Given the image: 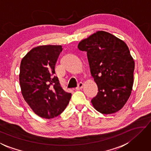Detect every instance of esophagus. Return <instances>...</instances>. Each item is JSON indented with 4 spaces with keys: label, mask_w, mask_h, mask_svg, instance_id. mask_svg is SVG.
<instances>
[{
    "label": "esophagus",
    "mask_w": 151,
    "mask_h": 151,
    "mask_svg": "<svg viewBox=\"0 0 151 151\" xmlns=\"http://www.w3.org/2000/svg\"><path fill=\"white\" fill-rule=\"evenodd\" d=\"M83 86H84V84L83 83H79L78 84V86H77V87L76 88V90H81V89H82L83 88Z\"/></svg>",
    "instance_id": "esophagus-1"
}]
</instances>
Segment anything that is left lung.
Masks as SVG:
<instances>
[{
    "instance_id": "8db88e82",
    "label": "left lung",
    "mask_w": 151,
    "mask_h": 151,
    "mask_svg": "<svg viewBox=\"0 0 151 151\" xmlns=\"http://www.w3.org/2000/svg\"><path fill=\"white\" fill-rule=\"evenodd\" d=\"M86 51L90 73L98 92L91 102L98 111L110 114L121 109L129 98L135 62L123 41L108 32L98 31L78 43Z\"/></svg>"
}]
</instances>
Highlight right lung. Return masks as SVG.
Wrapping results in <instances>:
<instances>
[{
	"mask_svg": "<svg viewBox=\"0 0 151 151\" xmlns=\"http://www.w3.org/2000/svg\"><path fill=\"white\" fill-rule=\"evenodd\" d=\"M61 45L33 48L21 61L19 81L26 102L38 116L45 119L58 116L71 98L55 76V65Z\"/></svg>",
	"mask_w": 151,
	"mask_h": 151,
	"instance_id": "add662e5",
	"label": "right lung"
}]
</instances>
